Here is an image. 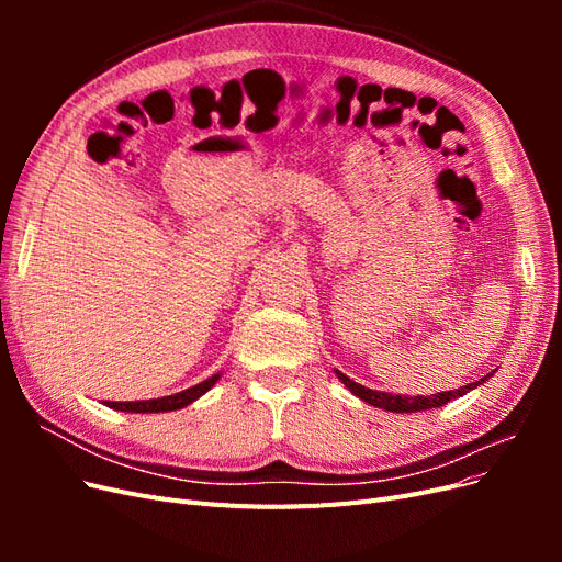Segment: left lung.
Listing matches in <instances>:
<instances>
[{
    "label": "left lung",
    "instance_id": "1",
    "mask_svg": "<svg viewBox=\"0 0 562 562\" xmlns=\"http://www.w3.org/2000/svg\"><path fill=\"white\" fill-rule=\"evenodd\" d=\"M335 375L339 378V382H342L353 396H359L361 401L375 405V407H382V411H389V413H419V411H431V407H440L446 405L448 401L452 398H459L469 394V391L479 389L483 382H487L492 378V372L481 380H475L467 386H459L454 391H443V394H431V396H401V394H389V391H378V389H368L359 382L349 380L347 375H342V372L335 370Z\"/></svg>",
    "mask_w": 562,
    "mask_h": 562
}]
</instances>
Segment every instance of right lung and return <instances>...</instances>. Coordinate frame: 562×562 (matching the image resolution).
Wrapping results in <instances>:
<instances>
[{
	"mask_svg": "<svg viewBox=\"0 0 562 562\" xmlns=\"http://www.w3.org/2000/svg\"><path fill=\"white\" fill-rule=\"evenodd\" d=\"M217 380H220V372L217 375L203 380L184 391H178V394H171V396L149 398V401H103V405H108V407H112V411H119V413H143V415L145 413H171V411H180V407L201 398Z\"/></svg>",
	"mask_w": 562,
	"mask_h": 562,
	"instance_id": "add662e5",
	"label": "right lung"
}]
</instances>
